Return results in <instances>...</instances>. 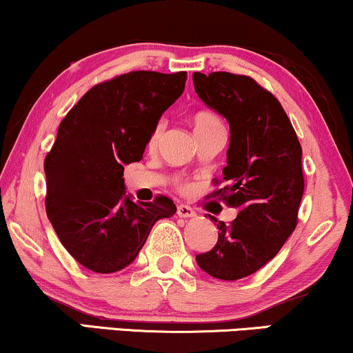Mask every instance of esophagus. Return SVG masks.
Returning a JSON list of instances; mask_svg holds the SVG:
<instances>
[{
	"label": "esophagus",
	"instance_id": "obj_1",
	"mask_svg": "<svg viewBox=\"0 0 353 353\" xmlns=\"http://www.w3.org/2000/svg\"><path fill=\"white\" fill-rule=\"evenodd\" d=\"M177 215L181 218H192L195 216V210L189 207V205H179V207H177Z\"/></svg>",
	"mask_w": 353,
	"mask_h": 353
}]
</instances>
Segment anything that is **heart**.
I'll return each instance as SVG.
<instances>
[{"mask_svg":"<svg viewBox=\"0 0 353 353\" xmlns=\"http://www.w3.org/2000/svg\"><path fill=\"white\" fill-rule=\"evenodd\" d=\"M192 125H194V132L197 130H203V128H210V127H215V125H221L220 120L215 114L208 112V110H200L194 115V120H192ZM161 132H163V125L158 123L154 127V130L151 132L150 140H148V148L153 150L158 145L159 138H161Z\"/></svg>","mask_w":353,"mask_h":353,"instance_id":"heart-1","label":"heart"}]
</instances>
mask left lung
<instances>
[{"mask_svg": "<svg viewBox=\"0 0 353 353\" xmlns=\"http://www.w3.org/2000/svg\"><path fill=\"white\" fill-rule=\"evenodd\" d=\"M203 104L230 123V148L216 190L238 216L216 223L218 241L195 257L200 269L220 280H239L276 256L298 223L305 179L301 145L282 104L243 74L194 73Z\"/></svg>", "mask_w": 353, "mask_h": 353, "instance_id": "obj_1", "label": "left lung"}]
</instances>
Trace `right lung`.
<instances>
[{"label":"right lung","instance_id":"1","mask_svg":"<svg viewBox=\"0 0 353 353\" xmlns=\"http://www.w3.org/2000/svg\"><path fill=\"white\" fill-rule=\"evenodd\" d=\"M187 73L130 71L96 84L66 114L47 154L46 208L79 264L97 274L130 265L151 228L176 213L171 199L135 203L123 166L143 158L164 110L181 97Z\"/></svg>","mask_w":353,"mask_h":353}]
</instances>
